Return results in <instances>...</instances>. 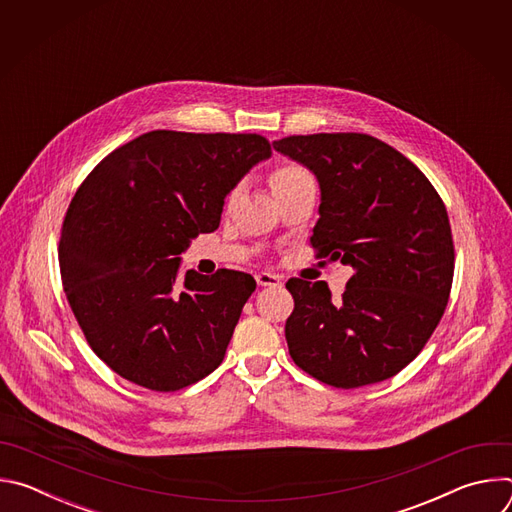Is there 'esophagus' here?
I'll return each instance as SVG.
<instances>
[{"label": "esophagus", "mask_w": 512, "mask_h": 512, "mask_svg": "<svg viewBox=\"0 0 512 512\" xmlns=\"http://www.w3.org/2000/svg\"><path fill=\"white\" fill-rule=\"evenodd\" d=\"M255 279H257V283H259L261 287H267V285L277 287V285H281V275H277V273L261 271V273H257V275H255Z\"/></svg>", "instance_id": "obj_1"}]
</instances>
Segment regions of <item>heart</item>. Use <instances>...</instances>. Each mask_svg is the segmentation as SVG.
I'll use <instances>...</instances> for the list:
<instances>
[{"label": "heart", "mask_w": 512, "mask_h": 512, "mask_svg": "<svg viewBox=\"0 0 512 512\" xmlns=\"http://www.w3.org/2000/svg\"><path fill=\"white\" fill-rule=\"evenodd\" d=\"M269 182H271V188L275 194H281V192H289L294 188H300L304 184H310L314 182V176L312 172L298 164V162H279L271 174H269ZM239 190L241 186H235L229 194V202H233L237 196H239Z\"/></svg>", "instance_id": "b5f03b06"}]
</instances>
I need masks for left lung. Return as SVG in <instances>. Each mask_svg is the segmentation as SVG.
<instances>
[{"instance_id": "8db88e82", "label": "left lung", "mask_w": 512, "mask_h": 512, "mask_svg": "<svg viewBox=\"0 0 512 512\" xmlns=\"http://www.w3.org/2000/svg\"><path fill=\"white\" fill-rule=\"evenodd\" d=\"M273 148L320 182L312 247L354 271L338 300L324 281L285 283L294 296L285 322L291 358L338 389L397 375L450 300L456 255L444 200L411 160L373 135H289Z\"/></svg>"}]
</instances>
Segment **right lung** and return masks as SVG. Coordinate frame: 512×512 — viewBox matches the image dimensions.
I'll use <instances>...</instances> for the list:
<instances>
[{"label":"right lung","instance_id":"add662e5","mask_svg":"<svg viewBox=\"0 0 512 512\" xmlns=\"http://www.w3.org/2000/svg\"><path fill=\"white\" fill-rule=\"evenodd\" d=\"M271 156L259 133H143L103 158L70 200L58 245L66 300L93 352L150 391H180L223 362L249 273H178L218 229L225 196Z\"/></svg>","mask_w":512,"mask_h":512}]
</instances>
